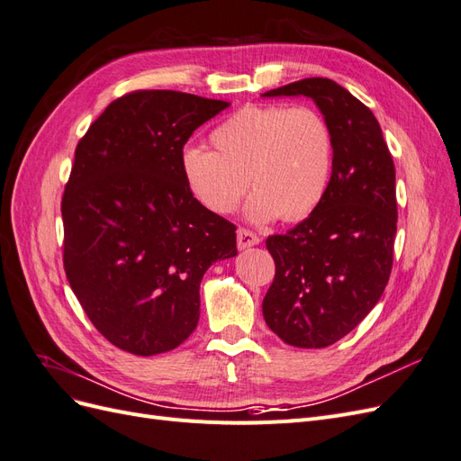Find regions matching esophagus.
Returning a JSON list of instances; mask_svg holds the SVG:
<instances>
[{
  "mask_svg": "<svg viewBox=\"0 0 461 461\" xmlns=\"http://www.w3.org/2000/svg\"><path fill=\"white\" fill-rule=\"evenodd\" d=\"M261 239L258 234H254L252 230L248 229H239L236 230V244H239L240 249H246V248H252L256 244H259Z\"/></svg>",
  "mask_w": 461,
  "mask_h": 461,
  "instance_id": "obj_1",
  "label": "esophagus"
}]
</instances>
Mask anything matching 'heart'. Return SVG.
<instances>
[{"mask_svg": "<svg viewBox=\"0 0 461 461\" xmlns=\"http://www.w3.org/2000/svg\"><path fill=\"white\" fill-rule=\"evenodd\" d=\"M215 151L188 146L180 173L192 198L227 215L248 190L246 217L286 222L310 217L323 202L334 144L325 117L312 107L246 105L212 132Z\"/></svg>", "mask_w": 461, "mask_h": 461, "instance_id": "heart-1", "label": "heart"}]
</instances>
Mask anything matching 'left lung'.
Masks as SVG:
<instances>
[{"mask_svg": "<svg viewBox=\"0 0 461 461\" xmlns=\"http://www.w3.org/2000/svg\"><path fill=\"white\" fill-rule=\"evenodd\" d=\"M263 95L312 97L332 132L327 194L294 229L267 239L275 278L265 323L296 348H327L383 296L396 239V171L371 109L330 78H303Z\"/></svg>", "mask_w": 461, "mask_h": 461, "instance_id": "left-lung-1", "label": "left lung"}]
</instances>
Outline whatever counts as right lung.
<instances>
[{"label": "right lung", "mask_w": 461, "mask_h": 461, "mask_svg": "<svg viewBox=\"0 0 461 461\" xmlns=\"http://www.w3.org/2000/svg\"><path fill=\"white\" fill-rule=\"evenodd\" d=\"M227 107L136 90L111 102L75 149L63 267L92 325L124 352L183 344L198 325L203 273L236 256V227L194 200L180 173L192 132Z\"/></svg>", "instance_id": "obj_1"}]
</instances>
